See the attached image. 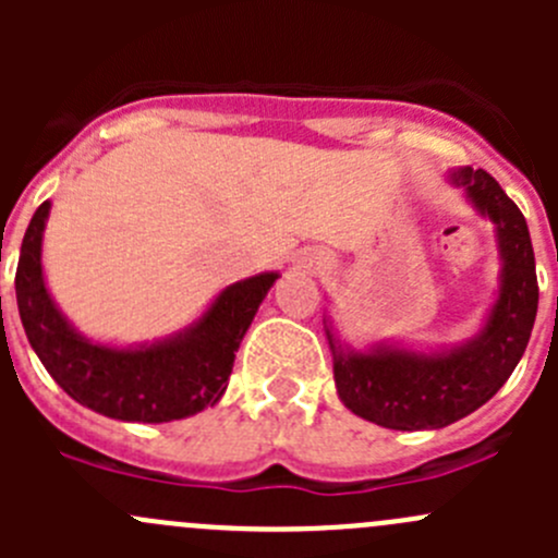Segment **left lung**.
Wrapping results in <instances>:
<instances>
[{
    "instance_id": "8db88e82",
    "label": "left lung",
    "mask_w": 558,
    "mask_h": 558,
    "mask_svg": "<svg viewBox=\"0 0 558 558\" xmlns=\"http://www.w3.org/2000/svg\"><path fill=\"white\" fill-rule=\"evenodd\" d=\"M451 183L497 227L502 275L483 329L451 351L424 353L380 342L359 353L342 348L326 324L342 404L386 429H442L486 404L521 362L537 315L534 251L519 205L486 170L461 167L451 172Z\"/></svg>"
}]
</instances>
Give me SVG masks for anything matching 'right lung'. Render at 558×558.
Returning <instances> with one entry per match:
<instances>
[{
    "label": "right lung",
    "instance_id": "add662e5",
    "mask_svg": "<svg viewBox=\"0 0 558 558\" xmlns=\"http://www.w3.org/2000/svg\"><path fill=\"white\" fill-rule=\"evenodd\" d=\"M50 202L32 216L15 269L21 324L29 345L75 402L118 421L165 424L213 408L229 386L234 353L278 280L262 272L227 286L199 320L167 340L110 348L86 340L50 300L43 278V232Z\"/></svg>",
    "mask_w": 558,
    "mask_h": 558
}]
</instances>
